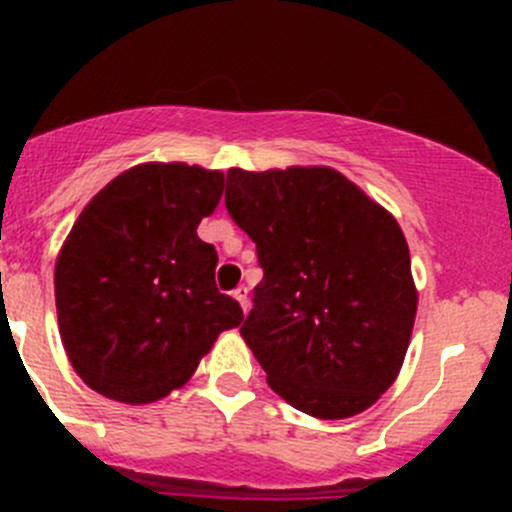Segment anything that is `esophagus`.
I'll use <instances>...</instances> for the list:
<instances>
[{
    "label": "esophagus",
    "mask_w": 512,
    "mask_h": 512,
    "mask_svg": "<svg viewBox=\"0 0 512 512\" xmlns=\"http://www.w3.org/2000/svg\"><path fill=\"white\" fill-rule=\"evenodd\" d=\"M232 297H235L237 302H240L242 312H247V309H250V299H247V287H245V285H240V287H237L235 292H232Z\"/></svg>",
    "instance_id": "obj_1"
}]
</instances>
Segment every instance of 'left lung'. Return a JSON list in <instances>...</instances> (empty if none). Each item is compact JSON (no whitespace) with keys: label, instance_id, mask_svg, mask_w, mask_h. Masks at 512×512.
Listing matches in <instances>:
<instances>
[{"label":"left lung","instance_id":"left-lung-1","mask_svg":"<svg viewBox=\"0 0 512 512\" xmlns=\"http://www.w3.org/2000/svg\"><path fill=\"white\" fill-rule=\"evenodd\" d=\"M225 205L262 277L242 339L294 409L349 418L404 364L418 294L394 215L334 168L227 170Z\"/></svg>","mask_w":512,"mask_h":512}]
</instances>
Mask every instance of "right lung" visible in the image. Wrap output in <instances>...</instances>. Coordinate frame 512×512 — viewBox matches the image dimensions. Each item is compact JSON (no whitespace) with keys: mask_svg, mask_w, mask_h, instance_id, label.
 I'll return each mask as SVG.
<instances>
[{"mask_svg":"<svg viewBox=\"0 0 512 512\" xmlns=\"http://www.w3.org/2000/svg\"><path fill=\"white\" fill-rule=\"evenodd\" d=\"M225 175L143 163L79 215L54 270L66 356L101 396L151 404L180 389L242 309L215 287L218 252L198 237Z\"/></svg>","mask_w":512,"mask_h":512,"instance_id":"add662e5","label":"right lung"}]
</instances>
